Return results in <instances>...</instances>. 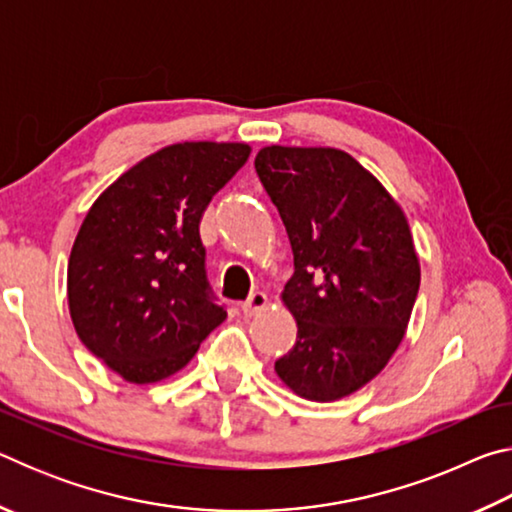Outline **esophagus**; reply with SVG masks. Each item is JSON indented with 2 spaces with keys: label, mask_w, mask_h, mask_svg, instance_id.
I'll return each instance as SVG.
<instances>
[{
  "label": "esophagus",
  "mask_w": 512,
  "mask_h": 512,
  "mask_svg": "<svg viewBox=\"0 0 512 512\" xmlns=\"http://www.w3.org/2000/svg\"><path fill=\"white\" fill-rule=\"evenodd\" d=\"M266 305H268L266 293L255 291L250 293V298L246 302H241V311H244V316H255L257 311H262Z\"/></svg>",
  "instance_id": "esophagus-1"
}]
</instances>
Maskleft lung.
I'll return each mask as SVG.
<instances>
[{
    "instance_id": "obj_1",
    "label": "left lung",
    "mask_w": 512,
    "mask_h": 512,
    "mask_svg": "<svg viewBox=\"0 0 512 512\" xmlns=\"http://www.w3.org/2000/svg\"><path fill=\"white\" fill-rule=\"evenodd\" d=\"M255 169L296 266L282 302L298 336L275 372L305 400H341L377 377L404 339L420 289L409 221L345 151L273 144Z\"/></svg>"
}]
</instances>
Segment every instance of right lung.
I'll return each instance as SVG.
<instances>
[{
    "instance_id": "1",
    "label": "right lung",
    "mask_w": 512,
    "mask_h": 512,
    "mask_svg": "<svg viewBox=\"0 0 512 512\" xmlns=\"http://www.w3.org/2000/svg\"><path fill=\"white\" fill-rule=\"evenodd\" d=\"M248 155L241 142L164 146L85 214L67 264L69 316L85 348L121 379H167L228 316L207 284L198 225Z\"/></svg>"
}]
</instances>
